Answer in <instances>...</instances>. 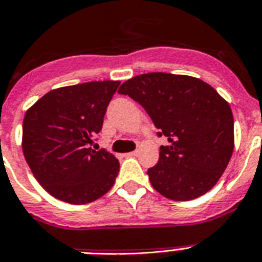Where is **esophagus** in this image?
<instances>
[{
    "instance_id": "obj_1",
    "label": "esophagus",
    "mask_w": 262,
    "mask_h": 262,
    "mask_svg": "<svg viewBox=\"0 0 262 262\" xmlns=\"http://www.w3.org/2000/svg\"><path fill=\"white\" fill-rule=\"evenodd\" d=\"M138 155V150H133L130 153H127V156H130V157H135V156Z\"/></svg>"
}]
</instances>
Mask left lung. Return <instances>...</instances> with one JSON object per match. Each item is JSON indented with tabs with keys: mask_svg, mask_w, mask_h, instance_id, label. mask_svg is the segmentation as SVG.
Listing matches in <instances>:
<instances>
[{
	"mask_svg": "<svg viewBox=\"0 0 262 262\" xmlns=\"http://www.w3.org/2000/svg\"><path fill=\"white\" fill-rule=\"evenodd\" d=\"M149 114L158 137L160 158L148 169L151 186L173 201L205 194L223 176L234 148L229 104L204 81L170 73H148L121 85Z\"/></svg>",
	"mask_w": 262,
	"mask_h": 262,
	"instance_id": "8db88e82",
	"label": "left lung"
}]
</instances>
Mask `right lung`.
Returning <instances> with one entry per match:
<instances>
[{
	"instance_id": "obj_1",
	"label": "right lung",
	"mask_w": 262,
	"mask_h": 262,
	"mask_svg": "<svg viewBox=\"0 0 262 262\" xmlns=\"http://www.w3.org/2000/svg\"><path fill=\"white\" fill-rule=\"evenodd\" d=\"M118 85L120 81H92L58 88L26 112L24 156L37 181L53 197L82 205L114 185L120 162L105 149L94 150L92 144Z\"/></svg>"
}]
</instances>
